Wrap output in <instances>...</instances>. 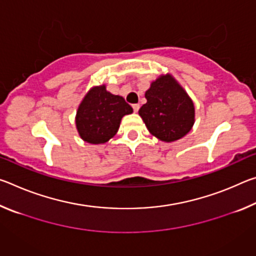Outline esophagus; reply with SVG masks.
Masks as SVG:
<instances>
[{"mask_svg":"<svg viewBox=\"0 0 256 256\" xmlns=\"http://www.w3.org/2000/svg\"><path fill=\"white\" fill-rule=\"evenodd\" d=\"M132 107H133V110L136 112H138V108H140V105H138V104H133L132 105Z\"/></svg>","mask_w":256,"mask_h":256,"instance_id":"obj_1","label":"esophagus"}]
</instances>
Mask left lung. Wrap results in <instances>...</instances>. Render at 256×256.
I'll use <instances>...</instances> for the list:
<instances>
[{
    "mask_svg": "<svg viewBox=\"0 0 256 256\" xmlns=\"http://www.w3.org/2000/svg\"><path fill=\"white\" fill-rule=\"evenodd\" d=\"M146 102L138 110L149 132L164 142L185 136L196 120L192 99L170 74L160 76L146 92Z\"/></svg>",
    "mask_w": 256,
    "mask_h": 256,
    "instance_id": "obj_1",
    "label": "left lung"
}]
</instances>
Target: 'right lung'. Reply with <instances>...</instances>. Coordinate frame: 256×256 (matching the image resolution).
Instances as JSON below:
<instances>
[{"label": "right lung", "mask_w": 256, "mask_h": 256, "mask_svg": "<svg viewBox=\"0 0 256 256\" xmlns=\"http://www.w3.org/2000/svg\"><path fill=\"white\" fill-rule=\"evenodd\" d=\"M132 112L125 99L108 92L105 84L94 86L76 110V130L88 144H105L118 133L123 116Z\"/></svg>", "instance_id": "right-lung-1"}]
</instances>
